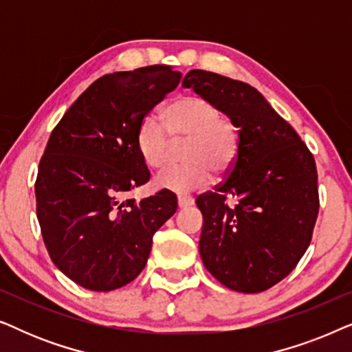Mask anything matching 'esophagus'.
<instances>
[{"label": "esophagus", "instance_id": "34e87169", "mask_svg": "<svg viewBox=\"0 0 352 352\" xmlns=\"http://www.w3.org/2000/svg\"><path fill=\"white\" fill-rule=\"evenodd\" d=\"M194 205V197L187 195V194H181L177 195V206L179 208H187V206Z\"/></svg>", "mask_w": 352, "mask_h": 352}]
</instances>
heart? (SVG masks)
<instances>
[{
  "mask_svg": "<svg viewBox=\"0 0 352 352\" xmlns=\"http://www.w3.org/2000/svg\"><path fill=\"white\" fill-rule=\"evenodd\" d=\"M163 124L155 117L142 122L138 133V151L152 170L165 166L171 153L173 138H190L184 166H170L155 177L160 189L190 192L211 179V168L223 171L234 162L237 134L213 102L199 96H181L163 112Z\"/></svg>",
  "mask_w": 352,
  "mask_h": 352,
  "instance_id": "heart-1",
  "label": "heart"
}]
</instances>
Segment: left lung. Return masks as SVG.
I'll return each mask as SVG.
<instances>
[{
	"instance_id": "left-lung-1",
	"label": "left lung",
	"mask_w": 352,
	"mask_h": 352,
	"mask_svg": "<svg viewBox=\"0 0 352 352\" xmlns=\"http://www.w3.org/2000/svg\"><path fill=\"white\" fill-rule=\"evenodd\" d=\"M182 86L213 102L239 129L229 176L195 200L204 214L201 261L230 290H267L295 269L311 243L319 213L314 157L248 83L190 70Z\"/></svg>"
}]
</instances>
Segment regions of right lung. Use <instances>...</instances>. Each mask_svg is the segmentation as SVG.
Instances as JSON below:
<instances>
[{"mask_svg":"<svg viewBox=\"0 0 352 352\" xmlns=\"http://www.w3.org/2000/svg\"><path fill=\"white\" fill-rule=\"evenodd\" d=\"M179 81L181 72L166 65L104 75L52 129L38 166L36 216L52 263L86 290L134 280L153 234L176 213L170 190L139 204L123 195L151 177L138 151L139 128Z\"/></svg>","mask_w":352,"mask_h":352,"instance_id":"right-lung-1","label":"right lung"}]
</instances>
